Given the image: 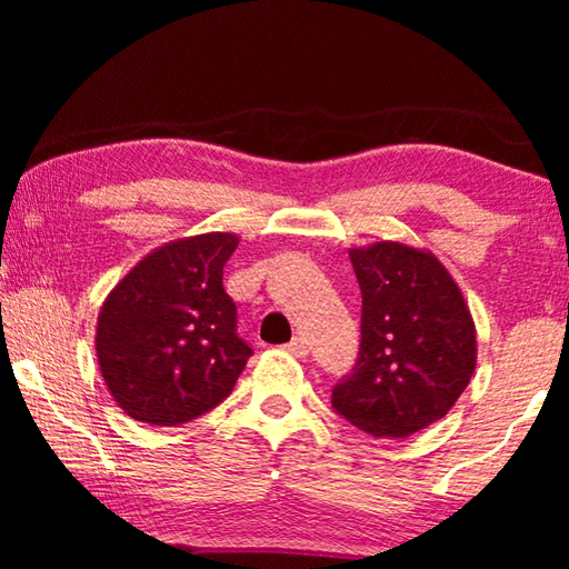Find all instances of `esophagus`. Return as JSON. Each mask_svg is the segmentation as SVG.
<instances>
[{"label": "esophagus", "mask_w": 569, "mask_h": 569, "mask_svg": "<svg viewBox=\"0 0 569 569\" xmlns=\"http://www.w3.org/2000/svg\"><path fill=\"white\" fill-rule=\"evenodd\" d=\"M287 352L292 357H308V341L302 337H295L290 345H287Z\"/></svg>", "instance_id": "34e87169"}]
</instances>
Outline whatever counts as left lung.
Masks as SVG:
<instances>
[{
  "label": "left lung",
  "instance_id": "8db88e82",
  "mask_svg": "<svg viewBox=\"0 0 569 569\" xmlns=\"http://www.w3.org/2000/svg\"><path fill=\"white\" fill-rule=\"evenodd\" d=\"M362 341L333 409L372 438H409L453 409L477 368V326L438 256L401 240L349 248Z\"/></svg>",
  "mask_w": 569,
  "mask_h": 569
}]
</instances>
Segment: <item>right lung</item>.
<instances>
[{"label": "right lung", "mask_w": 569, "mask_h": 569, "mask_svg": "<svg viewBox=\"0 0 569 569\" xmlns=\"http://www.w3.org/2000/svg\"><path fill=\"white\" fill-rule=\"evenodd\" d=\"M236 248V232L170 240L108 292L96 355L123 415L173 427L232 391L251 357L236 333V302L222 287V267Z\"/></svg>", "instance_id": "1"}]
</instances>
